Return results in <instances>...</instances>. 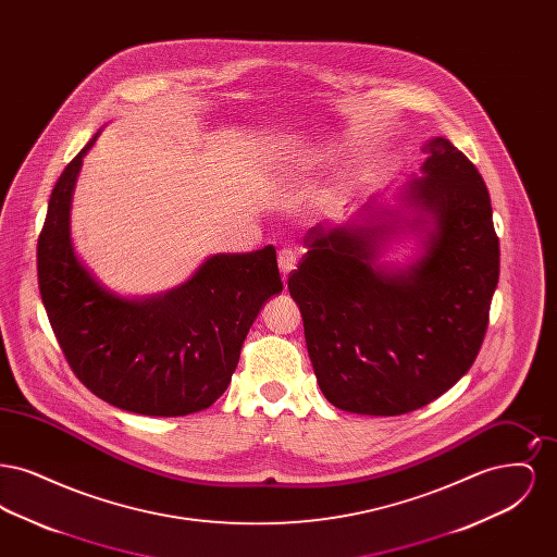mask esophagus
<instances>
[{"label":"esophagus","mask_w":557,"mask_h":557,"mask_svg":"<svg viewBox=\"0 0 557 557\" xmlns=\"http://www.w3.org/2000/svg\"><path fill=\"white\" fill-rule=\"evenodd\" d=\"M296 263H298V255H296L292 248L280 250V255H277V265H280V271H282L284 280L290 275L292 269H296Z\"/></svg>","instance_id":"esophagus-1"}]
</instances>
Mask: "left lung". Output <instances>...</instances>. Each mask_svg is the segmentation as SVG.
Here are the masks:
<instances>
[{
  "label": "left lung",
  "instance_id": "1",
  "mask_svg": "<svg viewBox=\"0 0 557 557\" xmlns=\"http://www.w3.org/2000/svg\"><path fill=\"white\" fill-rule=\"evenodd\" d=\"M422 177L403 191L407 227L424 255L405 269L377 265L398 227L315 225L288 277L323 397L361 416H403L432 403L472 368L499 282V238L476 166L434 137ZM395 214V212H386ZM368 219V216H366Z\"/></svg>",
  "mask_w": 557,
  "mask_h": 557
}]
</instances>
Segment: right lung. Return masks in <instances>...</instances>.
<instances>
[{
    "label": "right lung",
    "mask_w": 557,
    "mask_h": 557,
    "mask_svg": "<svg viewBox=\"0 0 557 557\" xmlns=\"http://www.w3.org/2000/svg\"><path fill=\"white\" fill-rule=\"evenodd\" d=\"M96 137L58 177L37 242L39 292L53 334L71 370L110 405L157 418L202 411L225 393L267 298L284 288L275 248L214 255L160 296L132 300L107 290L71 238L73 189Z\"/></svg>",
    "instance_id": "add662e5"
}]
</instances>
